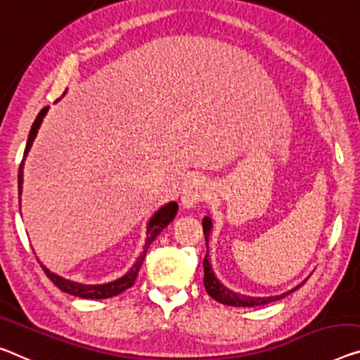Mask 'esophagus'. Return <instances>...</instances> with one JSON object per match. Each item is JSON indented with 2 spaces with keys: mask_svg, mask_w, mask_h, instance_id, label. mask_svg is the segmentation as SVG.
<instances>
[{
  "mask_svg": "<svg viewBox=\"0 0 360 360\" xmlns=\"http://www.w3.org/2000/svg\"><path fill=\"white\" fill-rule=\"evenodd\" d=\"M209 195V185L206 184V180L199 179V176H195V179L188 180L184 191H181V204L184 207H195L196 204H199Z\"/></svg>",
  "mask_w": 360,
  "mask_h": 360,
  "instance_id": "34e87169",
  "label": "esophagus"
}]
</instances>
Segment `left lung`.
<instances>
[{"mask_svg": "<svg viewBox=\"0 0 360 360\" xmlns=\"http://www.w3.org/2000/svg\"><path fill=\"white\" fill-rule=\"evenodd\" d=\"M211 229H212V220L209 215L202 219V231H204V238H206V246H207V241H209V233H211ZM204 265V288H206L207 295L214 297L215 301L225 304V306H233V307H254V306H262V304H269L272 301H278V300H283L285 296H288L290 292L296 291L297 288H301V285H297L296 288H292L290 291L283 292V295L280 296H269V297H251V296H245V295H238V292H233L229 288H225V286L220 283L217 280V276L214 275L212 272V267H211V262H209V248H207V252H206V257H204L202 261Z\"/></svg>", "mask_w": 360, "mask_h": 360, "instance_id": "left-lung-1", "label": "left lung"}]
</instances>
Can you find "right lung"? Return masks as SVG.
<instances>
[{
  "label": "right lung",
  "mask_w": 360,
  "mask_h": 360,
  "mask_svg": "<svg viewBox=\"0 0 360 360\" xmlns=\"http://www.w3.org/2000/svg\"><path fill=\"white\" fill-rule=\"evenodd\" d=\"M49 106L43 108L40 110V114L37 115L35 122H33L32 129H30V134H29V140H27V146H25V151H24V159H22L20 162V167H19V198H20V193H22V181H24V161H25V156L29 154L30 151V146L33 140H35L37 136V131L40 129V125L43 122V117H45L46 112H48ZM176 209H179V204L175 201L165 204L162 206L159 211L153 215V219L149 220V224L146 226V245H145V251L140 254V257L136 259V262L131 265V269L127 272L122 278L119 280H114L110 281V283H104V285H82V283H75V281H70V280H65L63 276H59L56 274L49 272V270L45 267V265H41V269L45 270V274L49 280L53 281L54 285L58 286L60 291L64 292H69L72 296H79V297H85V300H108V297H114L120 295V292L125 291L127 288H130L131 285L135 283L136 280V275L140 272V267L143 261H145V256H146V251L151 243L156 240V236L161 233V231L167 226L170 222H172L175 214H176Z\"/></svg>",
  "instance_id": "obj_1"
}]
</instances>
